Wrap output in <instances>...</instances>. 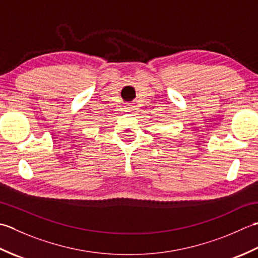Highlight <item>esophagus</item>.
Listing matches in <instances>:
<instances>
[{"mask_svg":"<svg viewBox=\"0 0 258 258\" xmlns=\"http://www.w3.org/2000/svg\"><path fill=\"white\" fill-rule=\"evenodd\" d=\"M124 111H127L128 113H133V111H135V107L134 106H125Z\"/></svg>","mask_w":258,"mask_h":258,"instance_id":"34e87169","label":"esophagus"}]
</instances>
